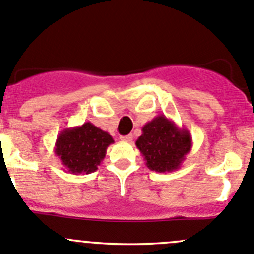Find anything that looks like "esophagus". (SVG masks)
<instances>
[{
  "label": "esophagus",
  "instance_id": "obj_1",
  "mask_svg": "<svg viewBox=\"0 0 254 254\" xmlns=\"http://www.w3.org/2000/svg\"><path fill=\"white\" fill-rule=\"evenodd\" d=\"M120 139L123 140V141H127V142H130L132 140V135L129 134V135H124V136H122Z\"/></svg>",
  "mask_w": 254,
  "mask_h": 254
}]
</instances>
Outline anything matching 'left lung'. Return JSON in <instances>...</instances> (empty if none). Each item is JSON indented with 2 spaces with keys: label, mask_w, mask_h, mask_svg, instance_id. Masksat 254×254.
I'll return each instance as SVG.
<instances>
[{
  "label": "left lung",
  "mask_w": 254,
  "mask_h": 254,
  "mask_svg": "<svg viewBox=\"0 0 254 254\" xmlns=\"http://www.w3.org/2000/svg\"><path fill=\"white\" fill-rule=\"evenodd\" d=\"M141 131L135 144L144 156L145 165L152 171H176L192 147L189 130L179 127L165 115H157L146 123Z\"/></svg>",
  "instance_id": "left-lung-1"
}]
</instances>
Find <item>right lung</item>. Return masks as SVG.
<instances>
[{"label": "right lung", "instance_id": "right-lung-1", "mask_svg": "<svg viewBox=\"0 0 254 254\" xmlns=\"http://www.w3.org/2000/svg\"><path fill=\"white\" fill-rule=\"evenodd\" d=\"M113 142L114 139L109 132L87 122L80 127L62 130L57 136L54 154L64 166V171L88 175L97 171Z\"/></svg>", "mask_w": 254, "mask_h": 254}]
</instances>
